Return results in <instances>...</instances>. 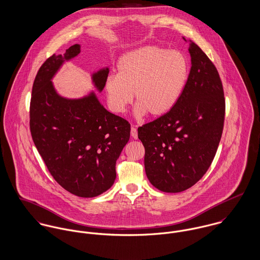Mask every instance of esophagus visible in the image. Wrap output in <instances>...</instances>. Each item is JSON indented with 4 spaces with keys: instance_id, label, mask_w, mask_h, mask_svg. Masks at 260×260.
Masks as SVG:
<instances>
[{
    "instance_id": "esophagus-1",
    "label": "esophagus",
    "mask_w": 260,
    "mask_h": 260,
    "mask_svg": "<svg viewBox=\"0 0 260 260\" xmlns=\"http://www.w3.org/2000/svg\"><path fill=\"white\" fill-rule=\"evenodd\" d=\"M131 135H132L133 139H135V140L138 139V129H137L135 126H132V128H131Z\"/></svg>"
}]
</instances>
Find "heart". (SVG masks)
I'll use <instances>...</instances> for the list:
<instances>
[{
	"instance_id": "obj_1",
	"label": "heart",
	"mask_w": 260,
	"mask_h": 260,
	"mask_svg": "<svg viewBox=\"0 0 260 260\" xmlns=\"http://www.w3.org/2000/svg\"><path fill=\"white\" fill-rule=\"evenodd\" d=\"M187 78L188 64L180 53L156 46L137 49L118 59L116 77L105 83L109 108L123 114L135 93L137 116H165L179 101Z\"/></svg>"
}]
</instances>
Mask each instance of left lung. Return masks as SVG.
Segmentation results:
<instances>
[{"label":"left lung","instance_id":"8db88e82","mask_svg":"<svg viewBox=\"0 0 260 260\" xmlns=\"http://www.w3.org/2000/svg\"><path fill=\"white\" fill-rule=\"evenodd\" d=\"M188 52L191 68L179 101L170 113L138 128L146 176L165 192L183 191L202 178L223 129L225 100L218 72L191 41Z\"/></svg>","mask_w":260,"mask_h":260}]
</instances>
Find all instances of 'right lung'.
I'll return each mask as SVG.
<instances>
[{
  "label": "right lung",
  "instance_id": "add662e5",
  "mask_svg": "<svg viewBox=\"0 0 260 260\" xmlns=\"http://www.w3.org/2000/svg\"><path fill=\"white\" fill-rule=\"evenodd\" d=\"M81 46L63 56L53 55L40 68L31 89L29 129L34 144L58 184L80 198L107 191L116 179V164L127 144L131 124L108 112L94 92L82 99H66L56 91L53 77L64 60L77 57ZM109 69L92 75L102 91Z\"/></svg>",
  "mask_w": 260,
  "mask_h": 260
}]
</instances>
